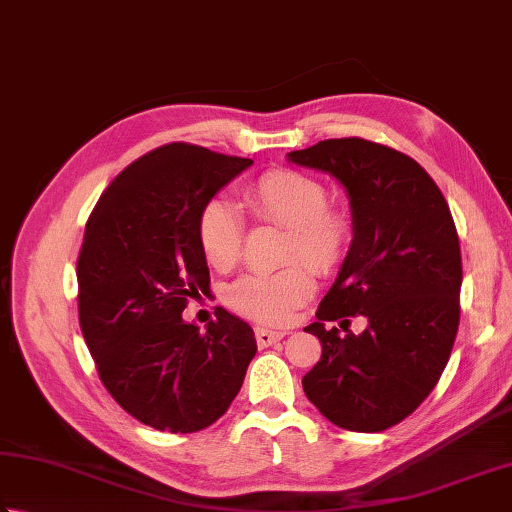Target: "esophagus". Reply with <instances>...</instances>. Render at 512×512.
Instances as JSON below:
<instances>
[{
  "mask_svg": "<svg viewBox=\"0 0 512 512\" xmlns=\"http://www.w3.org/2000/svg\"><path fill=\"white\" fill-rule=\"evenodd\" d=\"M286 333L284 330H268V328H255V339L259 348H268L277 344L279 339H284Z\"/></svg>",
  "mask_w": 512,
  "mask_h": 512,
  "instance_id": "obj_1",
  "label": "esophagus"
}]
</instances>
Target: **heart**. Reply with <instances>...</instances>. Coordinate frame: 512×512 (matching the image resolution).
Segmentation results:
<instances>
[{
	"label": "heart",
	"instance_id": "heart-1",
	"mask_svg": "<svg viewBox=\"0 0 512 512\" xmlns=\"http://www.w3.org/2000/svg\"><path fill=\"white\" fill-rule=\"evenodd\" d=\"M244 204L255 217L290 230L286 262L304 259L317 270L335 268L346 253L348 228L328 210L326 188L295 170H270L244 188ZM197 237L210 266L228 270L242 255L244 224L228 199H210L197 222ZM313 293V275L304 264L277 273H250L228 288L226 302L239 315L262 324H284Z\"/></svg>",
	"mask_w": 512,
	"mask_h": 512
}]
</instances>
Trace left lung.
Returning a JSON list of instances; mask_svg holds the SVG:
<instances>
[{
  "label": "left lung",
  "instance_id": "obj_1",
  "mask_svg": "<svg viewBox=\"0 0 512 512\" xmlns=\"http://www.w3.org/2000/svg\"><path fill=\"white\" fill-rule=\"evenodd\" d=\"M286 159L337 179L353 219L344 262L304 328L322 342L304 393L335 426L379 433L413 413L448 364L462 288L455 222L426 170L388 146L324 139ZM355 314L369 319L357 336L345 319Z\"/></svg>",
  "mask_w": 512,
  "mask_h": 512
}]
</instances>
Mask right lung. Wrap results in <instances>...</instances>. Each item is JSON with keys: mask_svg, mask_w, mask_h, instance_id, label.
I'll list each match as a JSON object with an SVG mask.
<instances>
[{"mask_svg": "<svg viewBox=\"0 0 512 512\" xmlns=\"http://www.w3.org/2000/svg\"><path fill=\"white\" fill-rule=\"evenodd\" d=\"M253 166L190 144L153 150L117 175L90 215L77 262L79 324L115 402L146 426L197 433L222 417L257 353L244 319L184 322L210 290L202 208Z\"/></svg>", "mask_w": 512, "mask_h": 512, "instance_id": "right-lung-1", "label": "right lung"}]
</instances>
